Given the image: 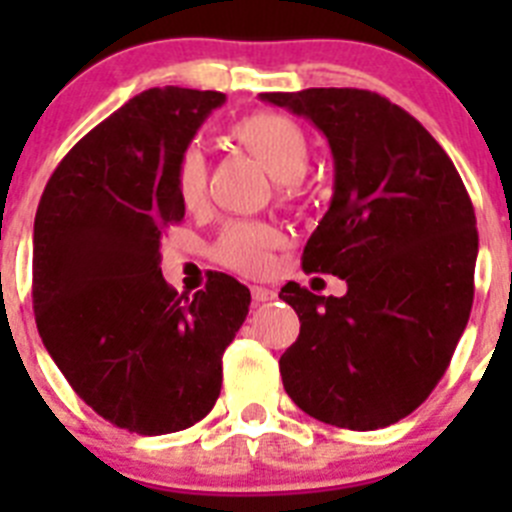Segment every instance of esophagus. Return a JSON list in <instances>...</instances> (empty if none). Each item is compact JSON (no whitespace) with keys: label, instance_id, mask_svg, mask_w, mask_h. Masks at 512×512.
Listing matches in <instances>:
<instances>
[{"label":"esophagus","instance_id":"1","mask_svg":"<svg viewBox=\"0 0 512 512\" xmlns=\"http://www.w3.org/2000/svg\"><path fill=\"white\" fill-rule=\"evenodd\" d=\"M251 297H253V302H256V305H261V302H271L277 295H274V289L259 287V284H253V287H251Z\"/></svg>","mask_w":512,"mask_h":512}]
</instances>
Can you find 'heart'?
<instances>
[{
    "mask_svg": "<svg viewBox=\"0 0 512 512\" xmlns=\"http://www.w3.org/2000/svg\"><path fill=\"white\" fill-rule=\"evenodd\" d=\"M233 138L259 158L279 182H297L310 164V140L305 130L277 112H253L243 117L233 125ZM174 187L184 207H197L205 200L207 161L197 146H187L176 156ZM279 243L282 235L271 225L238 220L225 225L223 233L217 235L212 259L230 271L259 277L271 266V251Z\"/></svg>",
    "mask_w": 512,
    "mask_h": 512,
    "instance_id": "heart-1",
    "label": "heart"
}]
</instances>
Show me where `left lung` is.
<instances>
[{"label":"left lung","mask_w":512,"mask_h":512,"mask_svg":"<svg viewBox=\"0 0 512 512\" xmlns=\"http://www.w3.org/2000/svg\"><path fill=\"white\" fill-rule=\"evenodd\" d=\"M328 138L333 200L302 269L346 282L279 292L300 336L279 359L287 395L323 423L374 431L413 413L449 366L474 300L477 217L441 146L410 112L366 89L266 92Z\"/></svg>","instance_id":"obj_1"}]
</instances>
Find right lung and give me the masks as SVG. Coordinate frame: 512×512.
I'll return each mask as SVG.
<instances>
[{
	"label": "right lung",
	"mask_w": 512,
	"mask_h": 512,
	"mask_svg": "<svg viewBox=\"0 0 512 512\" xmlns=\"http://www.w3.org/2000/svg\"><path fill=\"white\" fill-rule=\"evenodd\" d=\"M220 92L148 89L63 156L33 230L38 333L76 395L140 436L205 418L223 384V354L251 305L228 274L179 295L161 274V238L184 217L176 156Z\"/></svg>",
	"instance_id": "obj_1"
}]
</instances>
